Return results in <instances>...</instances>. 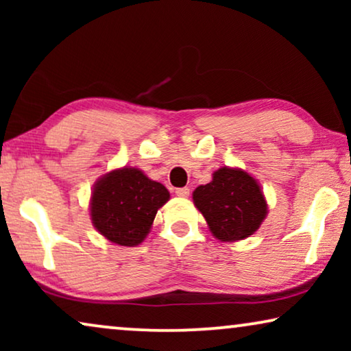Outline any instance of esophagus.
Masks as SVG:
<instances>
[{
    "instance_id": "1",
    "label": "esophagus",
    "mask_w": 351,
    "mask_h": 351,
    "mask_svg": "<svg viewBox=\"0 0 351 351\" xmlns=\"http://www.w3.org/2000/svg\"><path fill=\"white\" fill-rule=\"evenodd\" d=\"M176 195L180 196V198H186V196H190V189H189V186H182V189H176Z\"/></svg>"
}]
</instances>
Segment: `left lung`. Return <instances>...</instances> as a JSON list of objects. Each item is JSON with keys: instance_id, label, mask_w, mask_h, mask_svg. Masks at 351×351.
Here are the masks:
<instances>
[{"instance_id": "left-lung-1", "label": "left lung", "mask_w": 351, "mask_h": 351, "mask_svg": "<svg viewBox=\"0 0 351 351\" xmlns=\"http://www.w3.org/2000/svg\"><path fill=\"white\" fill-rule=\"evenodd\" d=\"M193 203L219 241H239L257 232L267 201L257 180L243 169L220 167L193 191Z\"/></svg>"}]
</instances>
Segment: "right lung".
<instances>
[{
  "label": "right lung",
  "mask_w": 351,
  "mask_h": 351,
  "mask_svg": "<svg viewBox=\"0 0 351 351\" xmlns=\"http://www.w3.org/2000/svg\"><path fill=\"white\" fill-rule=\"evenodd\" d=\"M169 191L136 167L114 169L95 182L90 196V219L108 241L137 246L150 232L158 209Z\"/></svg>",
  "instance_id": "add662e5"
}]
</instances>
